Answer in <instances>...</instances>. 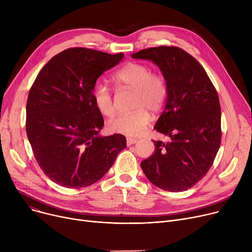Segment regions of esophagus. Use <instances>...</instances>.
<instances>
[{
	"mask_svg": "<svg viewBox=\"0 0 252 252\" xmlns=\"http://www.w3.org/2000/svg\"><path fill=\"white\" fill-rule=\"evenodd\" d=\"M138 142V139H134V138H127L126 139V145L127 146H130V145L136 144Z\"/></svg>",
	"mask_w": 252,
	"mask_h": 252,
	"instance_id": "obj_1",
	"label": "esophagus"
}]
</instances>
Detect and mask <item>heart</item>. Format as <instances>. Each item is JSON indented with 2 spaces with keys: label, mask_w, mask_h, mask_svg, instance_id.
Returning a JSON list of instances; mask_svg holds the SVG:
<instances>
[{
  "label": "heart",
  "mask_w": 252,
  "mask_h": 252,
  "mask_svg": "<svg viewBox=\"0 0 252 252\" xmlns=\"http://www.w3.org/2000/svg\"><path fill=\"white\" fill-rule=\"evenodd\" d=\"M117 87L134 90V104L136 110L121 113L108 122V127L116 134L138 136L150 122V112L160 111L166 102L168 89L166 79L159 73H153L148 65L130 62L125 65L112 76ZM93 100L97 109L106 116L114 112L111 93L103 84L93 88Z\"/></svg>",
  "instance_id": "obj_1"
}]
</instances>
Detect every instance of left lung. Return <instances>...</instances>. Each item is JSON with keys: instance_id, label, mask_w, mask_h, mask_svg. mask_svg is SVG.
I'll use <instances>...</instances> for the list:
<instances>
[{"instance_id": "obj_1", "label": "left lung", "mask_w": 252, "mask_h": 252, "mask_svg": "<svg viewBox=\"0 0 252 252\" xmlns=\"http://www.w3.org/2000/svg\"><path fill=\"white\" fill-rule=\"evenodd\" d=\"M131 57L156 64L168 89L164 110L154 129L170 140L153 141L155 151L141 162V167L147 179L162 190L190 189L207 174L220 145L217 90L200 63L178 47L145 49Z\"/></svg>"}]
</instances>
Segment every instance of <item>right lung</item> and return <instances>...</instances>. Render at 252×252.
Instances as JSON below:
<instances>
[{
  "instance_id": "1",
  "label": "right lung",
  "mask_w": 252,
  "mask_h": 252,
  "mask_svg": "<svg viewBox=\"0 0 252 252\" xmlns=\"http://www.w3.org/2000/svg\"><path fill=\"white\" fill-rule=\"evenodd\" d=\"M123 58V53L64 50L44 66L31 88L26 134L39 167L62 187L96 183L126 147L123 135H99L104 121L93 100L99 76Z\"/></svg>"
}]
</instances>
